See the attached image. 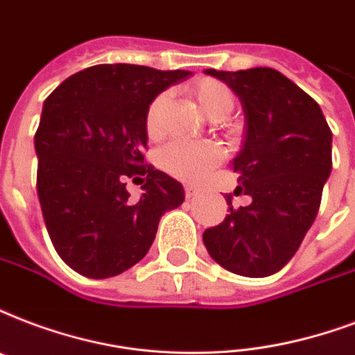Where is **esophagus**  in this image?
Returning <instances> with one entry per match:
<instances>
[{
    "label": "esophagus",
    "mask_w": 355,
    "mask_h": 355,
    "mask_svg": "<svg viewBox=\"0 0 355 355\" xmlns=\"http://www.w3.org/2000/svg\"><path fill=\"white\" fill-rule=\"evenodd\" d=\"M184 191H186V197H196V196H199V193H201V189L197 188V186H193V184H186V186H184Z\"/></svg>",
    "instance_id": "obj_1"
}]
</instances>
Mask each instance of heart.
<instances>
[{
    "instance_id": "obj_1",
    "label": "heart",
    "mask_w": 355,
    "mask_h": 355,
    "mask_svg": "<svg viewBox=\"0 0 355 355\" xmlns=\"http://www.w3.org/2000/svg\"><path fill=\"white\" fill-rule=\"evenodd\" d=\"M191 96L196 100L197 107L210 121L225 119L234 107V94L225 83L212 78H201L191 85ZM167 102V94H158L150 102L147 110V134L150 139H156L162 132L159 128V115ZM221 150L214 143H189L173 141L159 153V162L167 173L182 180H201L207 177L208 171L220 164Z\"/></svg>"
}]
</instances>
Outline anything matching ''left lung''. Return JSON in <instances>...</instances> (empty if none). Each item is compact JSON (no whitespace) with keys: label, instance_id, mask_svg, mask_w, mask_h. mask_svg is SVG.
Segmentation results:
<instances>
[{"label":"left lung","instance_id":"obj_1","mask_svg":"<svg viewBox=\"0 0 355 355\" xmlns=\"http://www.w3.org/2000/svg\"><path fill=\"white\" fill-rule=\"evenodd\" d=\"M243 110V139L231 162L248 207L202 234L208 255L243 277H268L291 261L320 208L331 173V130L320 105L274 69H207Z\"/></svg>","mask_w":355,"mask_h":355}]
</instances>
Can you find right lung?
I'll use <instances>...</instances> for the list:
<instances>
[{
    "instance_id": "add662e5",
    "label": "right lung",
    "mask_w": 355,
    "mask_h": 355,
    "mask_svg": "<svg viewBox=\"0 0 355 355\" xmlns=\"http://www.w3.org/2000/svg\"><path fill=\"white\" fill-rule=\"evenodd\" d=\"M189 76L94 64L44 100L35 134L37 193L53 248L78 274L105 279L126 272L150 250L159 218L184 202L182 184L147 166L143 153L150 102ZM126 178L146 181L137 202Z\"/></svg>"
}]
</instances>
